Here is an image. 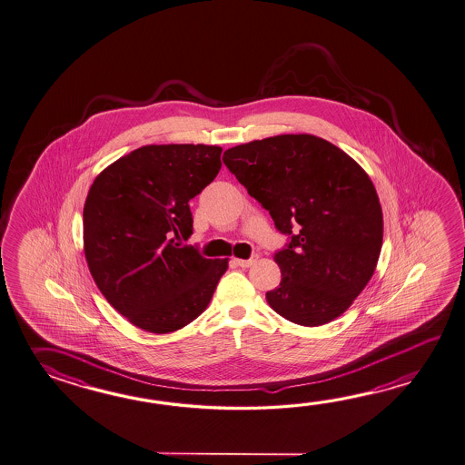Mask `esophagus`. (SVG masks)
Returning a JSON list of instances; mask_svg holds the SVG:
<instances>
[{
  "label": "esophagus",
  "instance_id": "34e87169",
  "mask_svg": "<svg viewBox=\"0 0 465 465\" xmlns=\"http://www.w3.org/2000/svg\"><path fill=\"white\" fill-rule=\"evenodd\" d=\"M233 262H235V265L242 266V268H248V266L255 265L256 262H258V255H253L252 258H248V260L235 258Z\"/></svg>",
  "mask_w": 465,
  "mask_h": 465
}]
</instances>
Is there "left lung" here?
I'll list each match as a JSON object with an SVG mask.
<instances>
[{
    "label": "left lung",
    "instance_id": "left-lung-1",
    "mask_svg": "<svg viewBox=\"0 0 465 465\" xmlns=\"http://www.w3.org/2000/svg\"><path fill=\"white\" fill-rule=\"evenodd\" d=\"M223 163L270 212L290 243L275 253L280 286L266 302L302 326L341 316L364 290L382 247V210L370 175L310 134L242 143Z\"/></svg>",
    "mask_w": 465,
    "mask_h": 465
}]
</instances>
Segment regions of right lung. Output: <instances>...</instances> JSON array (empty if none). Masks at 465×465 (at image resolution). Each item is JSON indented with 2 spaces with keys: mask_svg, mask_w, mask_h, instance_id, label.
<instances>
[{
  "mask_svg": "<svg viewBox=\"0 0 465 465\" xmlns=\"http://www.w3.org/2000/svg\"><path fill=\"white\" fill-rule=\"evenodd\" d=\"M222 147L143 145L105 167L84 203V255L105 300L143 331H177L209 306L228 258L212 260L192 235L190 200L217 177Z\"/></svg>",
  "mask_w": 465,
  "mask_h": 465,
  "instance_id": "right-lung-1",
  "label": "right lung"
}]
</instances>
